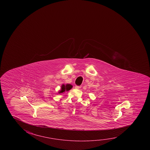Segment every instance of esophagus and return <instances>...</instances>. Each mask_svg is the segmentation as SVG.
Returning <instances> with one entry per match:
<instances>
[{
	"label": "esophagus",
	"mask_w": 150,
	"mask_h": 150,
	"mask_svg": "<svg viewBox=\"0 0 150 150\" xmlns=\"http://www.w3.org/2000/svg\"><path fill=\"white\" fill-rule=\"evenodd\" d=\"M81 86H75V88L76 89H79L81 88Z\"/></svg>",
	"instance_id": "1"
}]
</instances>
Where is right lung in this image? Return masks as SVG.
I'll return each instance as SVG.
<instances>
[{"label":"right lung","instance_id":"right-lung-1","mask_svg":"<svg viewBox=\"0 0 150 150\" xmlns=\"http://www.w3.org/2000/svg\"><path fill=\"white\" fill-rule=\"evenodd\" d=\"M73 86H71V84H67L66 85H65L64 84L62 85L61 87V90L59 91V93H63L65 92V91H69L72 88Z\"/></svg>","mask_w":150,"mask_h":150}]
</instances>
